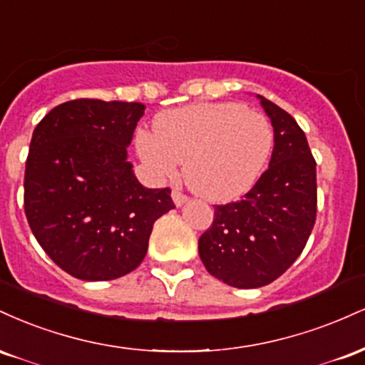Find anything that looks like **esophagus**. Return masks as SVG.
I'll return each mask as SVG.
<instances>
[{"label":"esophagus","mask_w":365,"mask_h":365,"mask_svg":"<svg viewBox=\"0 0 365 365\" xmlns=\"http://www.w3.org/2000/svg\"><path fill=\"white\" fill-rule=\"evenodd\" d=\"M171 197H173V202H175V206H183V204L187 202L188 200V197L183 194V192H180V190H177V188H175L173 192H171Z\"/></svg>","instance_id":"obj_1"}]
</instances>
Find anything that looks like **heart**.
<instances>
[{
    "label": "heart",
    "instance_id": "1",
    "mask_svg": "<svg viewBox=\"0 0 365 365\" xmlns=\"http://www.w3.org/2000/svg\"><path fill=\"white\" fill-rule=\"evenodd\" d=\"M154 130H142L135 140L150 173L171 178L185 161L188 187L211 202L249 192L274 144L269 120L240 103H197L165 111Z\"/></svg>",
    "mask_w": 365,
    "mask_h": 365
}]
</instances>
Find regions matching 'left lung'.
<instances>
[{"instance_id": "8db88e82", "label": "left lung", "mask_w": 365, "mask_h": 365, "mask_svg": "<svg viewBox=\"0 0 365 365\" xmlns=\"http://www.w3.org/2000/svg\"><path fill=\"white\" fill-rule=\"evenodd\" d=\"M261 98L274 128L269 168L237 202L215 206L199 238L209 274L235 288H259L279 278L302 254L316 223V159L292 115Z\"/></svg>"}]
</instances>
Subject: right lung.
Listing matches in <instances>:
<instances>
[{
  "label": "right lung",
  "mask_w": 365,
  "mask_h": 365,
  "mask_svg": "<svg viewBox=\"0 0 365 365\" xmlns=\"http://www.w3.org/2000/svg\"><path fill=\"white\" fill-rule=\"evenodd\" d=\"M142 103L73 99L37 123L25 163L24 209L44 252L86 282L128 274L171 190L140 185L127 161Z\"/></svg>",
  "instance_id": "add662e5"
}]
</instances>
